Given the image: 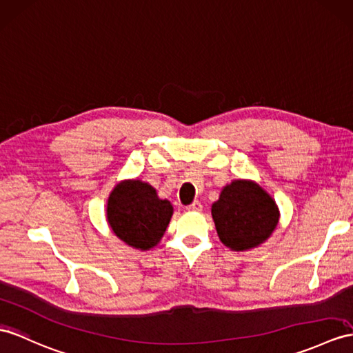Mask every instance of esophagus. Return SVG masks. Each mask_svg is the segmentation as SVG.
<instances>
[{"label": "esophagus", "mask_w": 353, "mask_h": 353, "mask_svg": "<svg viewBox=\"0 0 353 353\" xmlns=\"http://www.w3.org/2000/svg\"><path fill=\"white\" fill-rule=\"evenodd\" d=\"M187 210H188V211L199 212V211H202V203H201L199 201H194L192 205H188V206H187Z\"/></svg>", "instance_id": "34e87169"}]
</instances>
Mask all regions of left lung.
Masks as SVG:
<instances>
[{"mask_svg": "<svg viewBox=\"0 0 353 353\" xmlns=\"http://www.w3.org/2000/svg\"><path fill=\"white\" fill-rule=\"evenodd\" d=\"M211 214L220 241L234 252L262 245L280 219L276 201L252 179H234L223 187Z\"/></svg>", "mask_w": 353, "mask_h": 353, "instance_id": "8db88e82", "label": "left lung"}]
</instances>
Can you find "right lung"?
I'll return each mask as SVG.
<instances>
[{"instance_id":"add662e5","label":"right lung","mask_w":353,"mask_h":353,"mask_svg":"<svg viewBox=\"0 0 353 353\" xmlns=\"http://www.w3.org/2000/svg\"><path fill=\"white\" fill-rule=\"evenodd\" d=\"M174 214L168 199L141 179H124L110 192L106 219L112 232L136 250H150L165 235Z\"/></svg>"}]
</instances>
